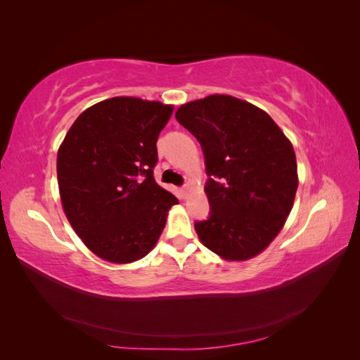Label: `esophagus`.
Here are the masks:
<instances>
[{"label": "esophagus", "mask_w": 360, "mask_h": 360, "mask_svg": "<svg viewBox=\"0 0 360 360\" xmlns=\"http://www.w3.org/2000/svg\"><path fill=\"white\" fill-rule=\"evenodd\" d=\"M189 184H183V186L180 188V191H181V193H183V197H188V192H189Z\"/></svg>", "instance_id": "esophagus-1"}]
</instances>
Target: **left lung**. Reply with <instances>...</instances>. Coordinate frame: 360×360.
<instances>
[{
  "mask_svg": "<svg viewBox=\"0 0 360 360\" xmlns=\"http://www.w3.org/2000/svg\"><path fill=\"white\" fill-rule=\"evenodd\" d=\"M177 122L198 139L210 212L195 230L225 259L264 250L284 226L297 191L290 141L269 114L245 101L213 94L181 105Z\"/></svg>",
  "mask_w": 360,
  "mask_h": 360,
  "instance_id": "obj_1",
  "label": "left lung"
}]
</instances>
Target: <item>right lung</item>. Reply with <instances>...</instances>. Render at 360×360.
<instances>
[{"label":"right lung","mask_w":360,"mask_h":360,"mask_svg":"<svg viewBox=\"0 0 360 360\" xmlns=\"http://www.w3.org/2000/svg\"><path fill=\"white\" fill-rule=\"evenodd\" d=\"M171 105L112 97L85 110L57 158L64 213L85 246L111 263L146 257L177 198L153 177Z\"/></svg>","instance_id":"add662e5"}]
</instances>
